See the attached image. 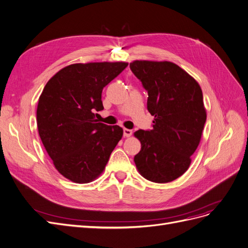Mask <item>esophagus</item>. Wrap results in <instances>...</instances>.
I'll list each match as a JSON object with an SVG mask.
<instances>
[{
    "label": "esophagus",
    "instance_id": "1",
    "mask_svg": "<svg viewBox=\"0 0 248 248\" xmlns=\"http://www.w3.org/2000/svg\"><path fill=\"white\" fill-rule=\"evenodd\" d=\"M123 132H124V136H126V138H129V136L132 135V130L131 129H127V128H124Z\"/></svg>",
    "mask_w": 248,
    "mask_h": 248
}]
</instances>
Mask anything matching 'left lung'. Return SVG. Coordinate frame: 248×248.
<instances>
[{
	"label": "left lung",
	"instance_id": "left-lung-1",
	"mask_svg": "<svg viewBox=\"0 0 248 248\" xmlns=\"http://www.w3.org/2000/svg\"><path fill=\"white\" fill-rule=\"evenodd\" d=\"M130 69L148 91V110L154 116L152 130L134 132L141 144L134 156L136 168L153 183L172 182L190 167L201 140L206 121L201 87L170 62L133 61Z\"/></svg>",
	"mask_w": 248,
	"mask_h": 248
}]
</instances>
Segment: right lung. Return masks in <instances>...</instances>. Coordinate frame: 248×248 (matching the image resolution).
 <instances>
[{"label": "right lung", "instance_id": "add662e5", "mask_svg": "<svg viewBox=\"0 0 248 248\" xmlns=\"http://www.w3.org/2000/svg\"><path fill=\"white\" fill-rule=\"evenodd\" d=\"M128 62L70 64L58 71L43 89L37 108L41 140L57 171L77 184L96 179L123 136L118 125L95 119L104 109L101 92Z\"/></svg>", "mask_w": 248, "mask_h": 248}]
</instances>
